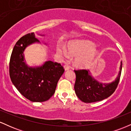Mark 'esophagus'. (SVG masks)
<instances>
[{"mask_svg":"<svg viewBox=\"0 0 131 131\" xmlns=\"http://www.w3.org/2000/svg\"><path fill=\"white\" fill-rule=\"evenodd\" d=\"M64 70L65 71H67V70H68L69 69H70V67H69L68 65H67V64H65V65H64Z\"/></svg>","mask_w":131,"mask_h":131,"instance_id":"esophagus-1","label":"esophagus"}]
</instances>
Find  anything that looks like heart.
I'll return each instance as SVG.
<instances>
[{"instance_id": "obj_1", "label": "heart", "mask_w": 131, "mask_h": 131, "mask_svg": "<svg viewBox=\"0 0 131 131\" xmlns=\"http://www.w3.org/2000/svg\"><path fill=\"white\" fill-rule=\"evenodd\" d=\"M67 50L71 55H78L75 63L80 67H91L99 55V51L95 45L89 40L71 42L68 45ZM57 52L61 56H67V52L63 47L57 46Z\"/></svg>"}]
</instances>
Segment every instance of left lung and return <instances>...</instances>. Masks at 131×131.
Wrapping results in <instances>:
<instances>
[{"instance_id": "1", "label": "left lung", "mask_w": 131, "mask_h": 131, "mask_svg": "<svg viewBox=\"0 0 131 131\" xmlns=\"http://www.w3.org/2000/svg\"><path fill=\"white\" fill-rule=\"evenodd\" d=\"M122 70V61L118 76L110 83H103L96 80L92 76L90 71L85 70H74L76 82L74 91L81 101L92 103L108 98L115 91L119 81Z\"/></svg>"}]
</instances>
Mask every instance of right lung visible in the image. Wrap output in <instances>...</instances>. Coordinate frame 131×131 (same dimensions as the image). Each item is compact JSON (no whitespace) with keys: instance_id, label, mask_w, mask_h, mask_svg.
<instances>
[{"instance_id":"1","label":"right lung","mask_w":131,"mask_h":131,"mask_svg":"<svg viewBox=\"0 0 131 131\" xmlns=\"http://www.w3.org/2000/svg\"><path fill=\"white\" fill-rule=\"evenodd\" d=\"M36 42L40 43L34 32L27 34L18 40L10 57L9 72L13 84L21 94L31 102H42L54 94L57 82L64 70L60 63L50 60L37 67L28 66L24 52L27 47Z\"/></svg>"}]
</instances>
